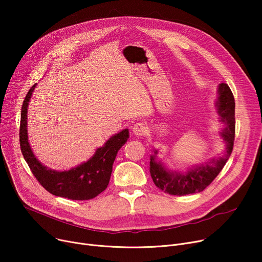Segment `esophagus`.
<instances>
[{
  "instance_id": "obj_1",
  "label": "esophagus",
  "mask_w": 262,
  "mask_h": 262,
  "mask_svg": "<svg viewBox=\"0 0 262 262\" xmlns=\"http://www.w3.org/2000/svg\"><path fill=\"white\" fill-rule=\"evenodd\" d=\"M146 132H147V127L144 125L143 123H136L133 126V133L137 137H141V136L145 135Z\"/></svg>"
}]
</instances>
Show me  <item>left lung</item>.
I'll return each mask as SVG.
<instances>
[{"label":"left lung","mask_w":262,"mask_h":262,"mask_svg":"<svg viewBox=\"0 0 262 262\" xmlns=\"http://www.w3.org/2000/svg\"><path fill=\"white\" fill-rule=\"evenodd\" d=\"M215 107L220 120L224 123V128L220 132V136L225 143L222 156L212 158L205 164L193 166L187 172H177L170 171L160 160H157L158 150L153 148L149 161V173L154 184L166 193L187 195L202 192L224 168L232 152L235 140V99L230 88L224 82L219 85Z\"/></svg>","instance_id":"8db88e82"}]
</instances>
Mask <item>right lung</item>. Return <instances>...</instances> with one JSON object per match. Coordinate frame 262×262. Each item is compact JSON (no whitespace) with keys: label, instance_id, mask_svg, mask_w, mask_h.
<instances>
[{"label":"right lung","instance_id":"add662e5","mask_svg":"<svg viewBox=\"0 0 262 262\" xmlns=\"http://www.w3.org/2000/svg\"><path fill=\"white\" fill-rule=\"evenodd\" d=\"M36 85L27 92L21 109L20 146L25 161L41 186L53 195L75 201H86L95 198L109 184L118 150L129 138L128 129L125 128L110 137L103 146L96 148L91 158L75 168L68 171L49 169L34 155L27 135V108Z\"/></svg>","mask_w":262,"mask_h":262}]
</instances>
